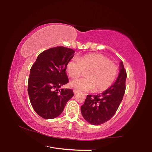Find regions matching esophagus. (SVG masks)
<instances>
[{"label":"esophagus","mask_w":152,"mask_h":152,"mask_svg":"<svg viewBox=\"0 0 152 152\" xmlns=\"http://www.w3.org/2000/svg\"><path fill=\"white\" fill-rule=\"evenodd\" d=\"M73 92H74V94H78V92H79V91H77V90H76V89H74V91H73Z\"/></svg>","instance_id":"obj_1"}]
</instances>
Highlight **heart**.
Returning a JSON list of instances; mask_svg holds the SVG:
<instances>
[{"mask_svg": "<svg viewBox=\"0 0 152 152\" xmlns=\"http://www.w3.org/2000/svg\"><path fill=\"white\" fill-rule=\"evenodd\" d=\"M68 75L72 78L82 75L86 72L84 78L74 79L70 83L71 87L78 91L103 92L114 83L119 73L116 64L100 53H91L78 58H73L66 65Z\"/></svg>", "mask_w": 152, "mask_h": 152, "instance_id": "heart-1", "label": "heart"}]
</instances>
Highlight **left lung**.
Wrapping results in <instances>:
<instances>
[{
	"mask_svg": "<svg viewBox=\"0 0 152 152\" xmlns=\"http://www.w3.org/2000/svg\"><path fill=\"white\" fill-rule=\"evenodd\" d=\"M126 78L127 72L121 61L119 74L113 85L101 94L87 95L85 102L81 106L82 115L87 122L99 125L111 119L122 101Z\"/></svg>",
	"mask_w": 152,
	"mask_h": 152,
	"instance_id": "1",
	"label": "left lung"
}]
</instances>
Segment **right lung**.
Returning a JSON list of instances; mask_svg holds the SVG:
<instances>
[{
    "mask_svg": "<svg viewBox=\"0 0 152 152\" xmlns=\"http://www.w3.org/2000/svg\"><path fill=\"white\" fill-rule=\"evenodd\" d=\"M74 52L62 46L50 48L38 56L31 68L28 94L33 109L43 119L58 117L74 96L72 89L59 88L69 82L66 65Z\"/></svg>",
    "mask_w": 152,
    "mask_h": 152,
    "instance_id": "add662e5",
    "label": "right lung"
}]
</instances>
